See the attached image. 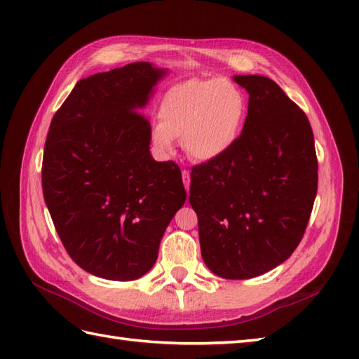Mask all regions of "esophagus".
Here are the masks:
<instances>
[{"label": "esophagus", "mask_w": 359, "mask_h": 359, "mask_svg": "<svg viewBox=\"0 0 359 359\" xmlns=\"http://www.w3.org/2000/svg\"><path fill=\"white\" fill-rule=\"evenodd\" d=\"M182 180H184V185H185L187 191H188L189 184H191V177H189V171H187V170L182 171Z\"/></svg>", "instance_id": "1"}]
</instances>
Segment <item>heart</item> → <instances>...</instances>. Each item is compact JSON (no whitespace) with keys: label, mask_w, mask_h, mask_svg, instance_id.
I'll return each instance as SVG.
<instances>
[{"label":"heart","mask_w":359,"mask_h":359,"mask_svg":"<svg viewBox=\"0 0 359 359\" xmlns=\"http://www.w3.org/2000/svg\"><path fill=\"white\" fill-rule=\"evenodd\" d=\"M248 102L231 81L191 79L172 86L160 104V123L152 128V143L160 152H171L182 137L187 154L199 162H212L231 151L247 121Z\"/></svg>","instance_id":"heart-1"}]
</instances>
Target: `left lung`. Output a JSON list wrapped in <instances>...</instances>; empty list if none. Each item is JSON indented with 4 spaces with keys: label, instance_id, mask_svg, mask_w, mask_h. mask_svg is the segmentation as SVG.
<instances>
[{
    "label": "left lung",
    "instance_id": "8db88e82",
    "mask_svg": "<svg viewBox=\"0 0 359 359\" xmlns=\"http://www.w3.org/2000/svg\"><path fill=\"white\" fill-rule=\"evenodd\" d=\"M248 114L231 151L191 170L189 203L199 219L205 265L224 279H250L292 256L318 191L310 121L276 83L234 75Z\"/></svg>",
    "mask_w": 359,
    "mask_h": 359
}]
</instances>
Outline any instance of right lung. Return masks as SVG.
Here are the masks:
<instances>
[{"label": "right lung", "mask_w": 359, "mask_h": 359, "mask_svg": "<svg viewBox=\"0 0 359 359\" xmlns=\"http://www.w3.org/2000/svg\"><path fill=\"white\" fill-rule=\"evenodd\" d=\"M168 69L139 62L80 80L53 116L43 196L72 261L94 276L134 280L187 199L174 162L151 156L140 112Z\"/></svg>", "instance_id": "1"}]
</instances>
